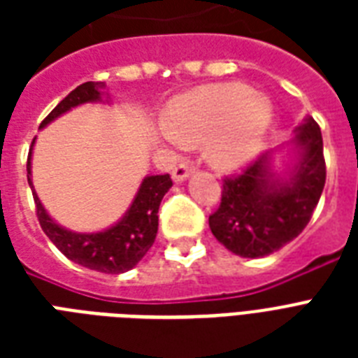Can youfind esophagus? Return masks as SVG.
<instances>
[{"instance_id": "1", "label": "esophagus", "mask_w": 358, "mask_h": 358, "mask_svg": "<svg viewBox=\"0 0 358 358\" xmlns=\"http://www.w3.org/2000/svg\"><path fill=\"white\" fill-rule=\"evenodd\" d=\"M191 173H193V165L189 162H182L178 167L173 169V180L174 182H184Z\"/></svg>"}]
</instances>
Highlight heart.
Returning <instances> with one entry per match:
<instances>
[{
  "label": "heart",
  "mask_w": 358,
  "mask_h": 358,
  "mask_svg": "<svg viewBox=\"0 0 358 358\" xmlns=\"http://www.w3.org/2000/svg\"><path fill=\"white\" fill-rule=\"evenodd\" d=\"M162 135L171 145H206L213 167L238 171L262 150L271 126V106L241 83L201 87L176 98Z\"/></svg>",
  "instance_id": "1"
}]
</instances>
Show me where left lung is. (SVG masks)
<instances>
[{
  "mask_svg": "<svg viewBox=\"0 0 358 358\" xmlns=\"http://www.w3.org/2000/svg\"><path fill=\"white\" fill-rule=\"evenodd\" d=\"M297 162L284 178L273 171V152L262 154L236 176L223 180L221 204L210 229L234 255L262 258L305 230L325 185L322 129L306 117L295 129Z\"/></svg>",
  "mask_w": 358,
  "mask_h": 358,
  "instance_id": "obj_1",
  "label": "left lung"
}]
</instances>
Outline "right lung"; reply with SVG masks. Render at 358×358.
Segmentation results:
<instances>
[{
    "label": "right lung",
    "mask_w": 358,
    "mask_h": 358,
    "mask_svg": "<svg viewBox=\"0 0 358 358\" xmlns=\"http://www.w3.org/2000/svg\"><path fill=\"white\" fill-rule=\"evenodd\" d=\"M102 81H87L76 87L69 96L57 103V108L42 120L41 128L61 117L63 113L78 108L81 103L102 102ZM35 145V139H33ZM31 145L29 157H27V182L33 191V199L36 204V217L41 223L42 230L52 243L63 252L69 260L76 262L83 267L94 269L100 273H119L129 271L141 262V258L148 252L157 234V210L162 204L163 195L171 189L173 180L169 174H156V176H146L139 185V191L135 195L131 206L119 223L102 230V232H92V234H80L72 230L63 229L61 224L53 221L44 206L38 201L33 182H31Z\"/></svg>",
    "instance_id": "add662e5"
}]
</instances>
